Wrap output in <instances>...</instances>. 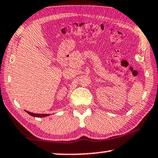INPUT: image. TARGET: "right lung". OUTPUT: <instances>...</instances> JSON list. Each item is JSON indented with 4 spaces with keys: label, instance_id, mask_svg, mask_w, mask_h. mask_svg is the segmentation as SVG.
<instances>
[{
    "label": "right lung",
    "instance_id": "right-lung-1",
    "mask_svg": "<svg viewBox=\"0 0 158 158\" xmlns=\"http://www.w3.org/2000/svg\"><path fill=\"white\" fill-rule=\"evenodd\" d=\"M26 112L28 114H30V116H34V117H38V118H41V117H45V116H48L49 114H33V113L29 112L26 110Z\"/></svg>",
    "mask_w": 158,
    "mask_h": 158
}]
</instances>
